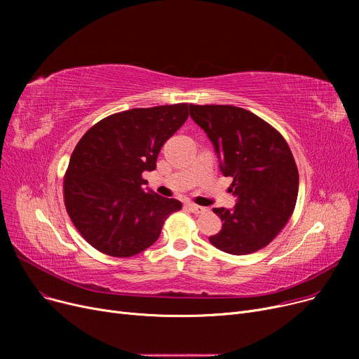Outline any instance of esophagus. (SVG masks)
<instances>
[{"instance_id": "1", "label": "esophagus", "mask_w": 359, "mask_h": 359, "mask_svg": "<svg viewBox=\"0 0 359 359\" xmlns=\"http://www.w3.org/2000/svg\"><path fill=\"white\" fill-rule=\"evenodd\" d=\"M186 206H187V210L192 211L194 214H203L206 211V208H203V206L196 205V203H186Z\"/></svg>"}]
</instances>
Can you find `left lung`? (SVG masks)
Masks as SVG:
<instances>
[{
    "instance_id": "obj_1",
    "label": "left lung",
    "mask_w": 359,
    "mask_h": 359,
    "mask_svg": "<svg viewBox=\"0 0 359 359\" xmlns=\"http://www.w3.org/2000/svg\"><path fill=\"white\" fill-rule=\"evenodd\" d=\"M191 118L206 132L231 176L234 210L214 208L222 229L211 236L217 249L230 255L255 253L280 233L298 196V168L279 132L255 113L230 104H191Z\"/></svg>"
}]
</instances>
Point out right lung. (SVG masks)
<instances>
[{
	"mask_svg": "<svg viewBox=\"0 0 359 359\" xmlns=\"http://www.w3.org/2000/svg\"><path fill=\"white\" fill-rule=\"evenodd\" d=\"M187 103L130 109L93 125L75 145L64 176L74 227L113 257L135 256L157 241L182 203L144 191L164 142L189 116Z\"/></svg>",
	"mask_w": 359,
	"mask_h": 359,
	"instance_id": "right-lung-1",
	"label": "right lung"
}]
</instances>
